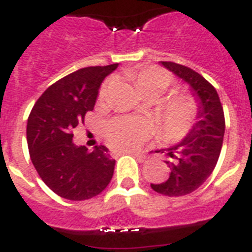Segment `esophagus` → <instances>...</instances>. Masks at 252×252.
Segmentation results:
<instances>
[{
	"instance_id": "1",
	"label": "esophagus",
	"mask_w": 252,
	"mask_h": 252,
	"mask_svg": "<svg viewBox=\"0 0 252 252\" xmlns=\"http://www.w3.org/2000/svg\"><path fill=\"white\" fill-rule=\"evenodd\" d=\"M120 153H126V154H134V156H140L141 157L142 154L138 152V150H134V149H126V150H122Z\"/></svg>"
}]
</instances>
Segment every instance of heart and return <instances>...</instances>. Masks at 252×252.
Listing matches in <instances>:
<instances>
[{
	"label": "heart",
	"instance_id": "1",
	"mask_svg": "<svg viewBox=\"0 0 252 252\" xmlns=\"http://www.w3.org/2000/svg\"><path fill=\"white\" fill-rule=\"evenodd\" d=\"M134 82L144 96L158 98L172 84V77L161 68H145L136 73ZM103 85L100 93L106 91ZM195 115V104L187 95H172L161 103L159 123L168 137L183 136L191 126ZM108 141L116 149H136L149 137L150 126L140 119H115L106 126Z\"/></svg>",
	"mask_w": 252,
	"mask_h": 252
}]
</instances>
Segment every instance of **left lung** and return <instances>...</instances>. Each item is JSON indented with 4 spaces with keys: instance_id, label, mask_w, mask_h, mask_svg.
Segmentation results:
<instances>
[{
    "instance_id": "8db88e82",
    "label": "left lung",
    "mask_w": 252,
    "mask_h": 252,
    "mask_svg": "<svg viewBox=\"0 0 252 252\" xmlns=\"http://www.w3.org/2000/svg\"><path fill=\"white\" fill-rule=\"evenodd\" d=\"M161 64L189 85L199 106L187 136L171 148L157 150L166 156L168 178L150 186L161 195L184 196L197 189L215 170L222 148L225 116L217 91L201 74L171 61Z\"/></svg>"
}]
</instances>
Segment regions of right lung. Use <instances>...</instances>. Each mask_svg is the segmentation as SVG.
Instances as JSON below:
<instances>
[{"label": "right lung", "mask_w": 252, "mask_h": 252, "mask_svg": "<svg viewBox=\"0 0 252 252\" xmlns=\"http://www.w3.org/2000/svg\"><path fill=\"white\" fill-rule=\"evenodd\" d=\"M118 68L89 66L47 89L27 120V145L41 180L56 195L81 201L99 195L112 179L115 159L104 145L93 152L73 142V129L94 110L103 80Z\"/></svg>", "instance_id": "obj_1"}]
</instances>
